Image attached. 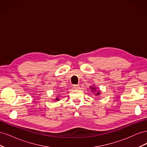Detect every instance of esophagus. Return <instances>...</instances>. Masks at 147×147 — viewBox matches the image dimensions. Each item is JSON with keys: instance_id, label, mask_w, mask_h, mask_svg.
<instances>
[{"instance_id": "obj_1", "label": "esophagus", "mask_w": 147, "mask_h": 147, "mask_svg": "<svg viewBox=\"0 0 147 147\" xmlns=\"http://www.w3.org/2000/svg\"><path fill=\"white\" fill-rule=\"evenodd\" d=\"M73 86H74V89H79V88H80L79 84H75V85H74Z\"/></svg>"}]
</instances>
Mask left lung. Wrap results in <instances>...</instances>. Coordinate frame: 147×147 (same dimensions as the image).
I'll return each instance as SVG.
<instances>
[{"mask_svg":"<svg viewBox=\"0 0 147 147\" xmlns=\"http://www.w3.org/2000/svg\"><path fill=\"white\" fill-rule=\"evenodd\" d=\"M95 88H93V87H92L91 89H92V90H95ZM100 94L99 92H98V93H96V95H98V94Z\"/></svg>","mask_w":147,"mask_h":147,"instance_id":"left-lung-1","label":"left lung"}]
</instances>
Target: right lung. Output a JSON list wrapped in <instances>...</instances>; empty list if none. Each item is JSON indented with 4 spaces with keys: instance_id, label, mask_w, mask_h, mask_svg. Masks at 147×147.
<instances>
[{
    "instance_id": "add662e5",
    "label": "right lung",
    "mask_w": 147,
    "mask_h": 147,
    "mask_svg": "<svg viewBox=\"0 0 147 147\" xmlns=\"http://www.w3.org/2000/svg\"><path fill=\"white\" fill-rule=\"evenodd\" d=\"M58 99H56V100H58Z\"/></svg>"
}]
</instances>
